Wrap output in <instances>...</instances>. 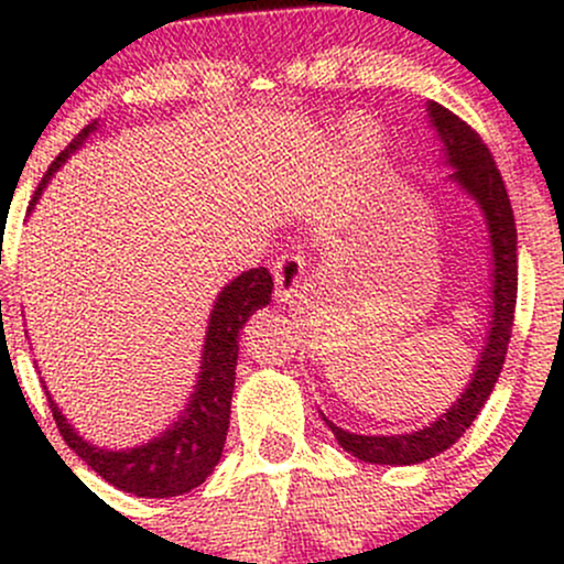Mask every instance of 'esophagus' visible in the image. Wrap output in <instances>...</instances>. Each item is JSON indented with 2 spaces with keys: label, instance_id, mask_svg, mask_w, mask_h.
<instances>
[{
  "label": "esophagus",
  "instance_id": "34e87169",
  "mask_svg": "<svg viewBox=\"0 0 564 564\" xmlns=\"http://www.w3.org/2000/svg\"><path fill=\"white\" fill-rule=\"evenodd\" d=\"M273 275L278 302H291L296 296V291L302 289L304 260L300 254H294V251H283L273 262Z\"/></svg>",
  "mask_w": 564,
  "mask_h": 564
}]
</instances>
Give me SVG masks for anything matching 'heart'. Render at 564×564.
<instances>
[{"mask_svg":"<svg viewBox=\"0 0 564 564\" xmlns=\"http://www.w3.org/2000/svg\"><path fill=\"white\" fill-rule=\"evenodd\" d=\"M347 134H349V140H352V145L358 148V151L371 153V151H377V148H379V132H377V127L371 124V121L355 119L352 124L347 127Z\"/></svg>","mask_w":564,"mask_h":564,"instance_id":"heart-1","label":"heart"}]
</instances>
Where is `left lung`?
<instances>
[{"label":"left lung","instance_id":"8db88e82","mask_svg":"<svg viewBox=\"0 0 564 564\" xmlns=\"http://www.w3.org/2000/svg\"><path fill=\"white\" fill-rule=\"evenodd\" d=\"M426 111H430L432 127L437 129V138L445 145V164L456 170L451 180L477 200L485 225H488L490 251H494V273H490L494 278V291H490L494 294V313H490L488 339H485L467 390L437 422L419 432H408V435H355V432L341 430L323 416V422L328 424V430L334 432V437L347 453L358 456L360 462L392 464V467L422 464L426 458L451 448L469 430L485 400L494 392L498 373L503 368L517 304V228L501 172L496 170L488 145L467 121L458 119L440 102H430Z\"/></svg>","mask_w":564,"mask_h":564}]
</instances>
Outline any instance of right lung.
Listing matches in <instances>:
<instances>
[{
	"label": "right lung",
	"mask_w": 564,
	"mask_h": 564,
	"mask_svg": "<svg viewBox=\"0 0 564 564\" xmlns=\"http://www.w3.org/2000/svg\"><path fill=\"white\" fill-rule=\"evenodd\" d=\"M95 129L97 121L84 127L70 140L66 151L50 164V170L44 172L42 183L34 191L29 212L34 209L53 174L66 164L70 153L79 151L82 142ZM270 291H273V278L264 268L246 270L219 291L215 310L209 315V328H206L196 392L187 400L183 416L170 430L153 437L151 443L127 451L97 448V445L79 437V432H74V426L66 422L63 411L47 392L50 411H53L57 430H61L68 448L82 462H87V467H93L102 480L116 485L124 494L140 498H170L198 488L215 471L225 448V435H228L230 424V398L232 387H236L238 336H241L249 315L270 304Z\"/></svg>",
	"instance_id": "add662e5"
}]
</instances>
